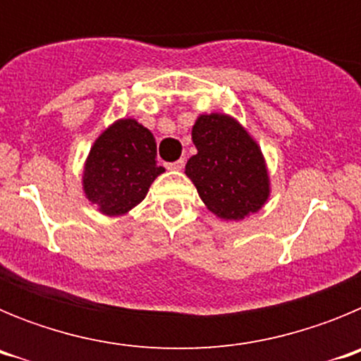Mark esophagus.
Returning <instances> with one entry per match:
<instances>
[{
    "label": "esophagus",
    "instance_id": "obj_1",
    "mask_svg": "<svg viewBox=\"0 0 361 361\" xmlns=\"http://www.w3.org/2000/svg\"><path fill=\"white\" fill-rule=\"evenodd\" d=\"M168 170H173V171H180L184 168V159H178V161L170 162V164L166 166Z\"/></svg>",
    "mask_w": 361,
    "mask_h": 361
}]
</instances>
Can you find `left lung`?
<instances>
[{
	"instance_id": "8db88e82",
	"label": "left lung",
	"mask_w": 361,
	"mask_h": 361,
	"mask_svg": "<svg viewBox=\"0 0 361 361\" xmlns=\"http://www.w3.org/2000/svg\"><path fill=\"white\" fill-rule=\"evenodd\" d=\"M191 139L197 153L184 173L209 212L222 220H242L262 209L271 193L266 159L235 117L202 114L191 128Z\"/></svg>"
}]
</instances>
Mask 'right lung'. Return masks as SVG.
I'll list each match as a JSON object with an SVG mask.
<instances>
[{"instance_id": "obj_1", "label": "right lung", "mask_w": 361, "mask_h": 361, "mask_svg": "<svg viewBox=\"0 0 361 361\" xmlns=\"http://www.w3.org/2000/svg\"><path fill=\"white\" fill-rule=\"evenodd\" d=\"M155 137L128 117L111 123L95 139L85 161V197L106 216H119L142 202L164 168L157 164Z\"/></svg>"}]
</instances>
